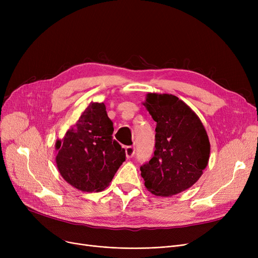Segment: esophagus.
<instances>
[{
  "label": "esophagus",
  "instance_id": "obj_1",
  "mask_svg": "<svg viewBox=\"0 0 258 258\" xmlns=\"http://www.w3.org/2000/svg\"><path fill=\"white\" fill-rule=\"evenodd\" d=\"M125 155L127 159H131L135 155V148L133 146H126L125 147Z\"/></svg>",
  "mask_w": 258,
  "mask_h": 258
}]
</instances>
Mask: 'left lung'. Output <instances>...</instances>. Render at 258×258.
Masks as SVG:
<instances>
[{
    "instance_id": "1",
    "label": "left lung",
    "mask_w": 258,
    "mask_h": 258,
    "mask_svg": "<svg viewBox=\"0 0 258 258\" xmlns=\"http://www.w3.org/2000/svg\"><path fill=\"white\" fill-rule=\"evenodd\" d=\"M157 122L156 150L140 167L146 189L172 197L190 188L207 167L210 142L199 116L171 94L148 93L143 102Z\"/></svg>"
}]
</instances>
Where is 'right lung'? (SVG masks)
I'll use <instances>...</instances> for the list:
<instances>
[{
  "label": "right lung",
  "instance_id": "1",
  "mask_svg": "<svg viewBox=\"0 0 258 258\" xmlns=\"http://www.w3.org/2000/svg\"><path fill=\"white\" fill-rule=\"evenodd\" d=\"M113 132L105 104L90 102L55 143L57 169L67 183L84 192H98L110 185L125 161L124 148L113 139Z\"/></svg>",
  "mask_w": 258,
  "mask_h": 258
}]
</instances>
